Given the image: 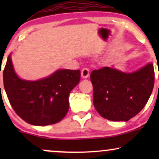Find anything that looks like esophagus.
Wrapping results in <instances>:
<instances>
[{"label":"esophagus","mask_w":159,"mask_h":159,"mask_svg":"<svg viewBox=\"0 0 159 159\" xmlns=\"http://www.w3.org/2000/svg\"><path fill=\"white\" fill-rule=\"evenodd\" d=\"M89 75H90V70H89L88 69L84 68L83 69H82V70H81L82 78H87L89 77Z\"/></svg>","instance_id":"obj_1"}]
</instances>
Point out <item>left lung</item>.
Masks as SVG:
<instances>
[{
	"label": "left lung",
	"mask_w": 159,
	"mask_h": 159,
	"mask_svg": "<svg viewBox=\"0 0 159 159\" xmlns=\"http://www.w3.org/2000/svg\"><path fill=\"white\" fill-rule=\"evenodd\" d=\"M93 105L102 116L111 121H129L143 108L154 87L152 63L132 72L114 66L95 69L90 74Z\"/></svg>",
	"instance_id": "left-lung-1"
}]
</instances>
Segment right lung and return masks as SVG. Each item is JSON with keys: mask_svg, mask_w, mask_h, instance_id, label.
<instances>
[{"mask_svg": "<svg viewBox=\"0 0 159 159\" xmlns=\"http://www.w3.org/2000/svg\"><path fill=\"white\" fill-rule=\"evenodd\" d=\"M3 78L7 97L16 114L27 123L45 126L58 123L66 115L69 96L79 83L81 72L58 69L46 78L27 81L16 73L10 54Z\"/></svg>", "mask_w": 159, "mask_h": 159, "instance_id": "obj_1", "label": "right lung"}]
</instances>
